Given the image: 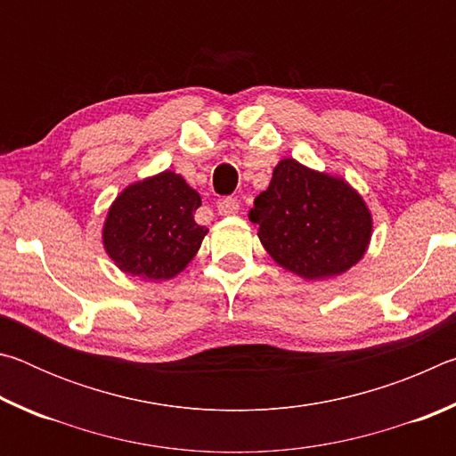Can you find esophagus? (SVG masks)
Listing matches in <instances>:
<instances>
[{
  "instance_id": "esophagus-1",
  "label": "esophagus",
  "mask_w": 456,
  "mask_h": 456,
  "mask_svg": "<svg viewBox=\"0 0 456 456\" xmlns=\"http://www.w3.org/2000/svg\"><path fill=\"white\" fill-rule=\"evenodd\" d=\"M217 211H219V215H235L239 211L237 199H231V197L221 199L217 203Z\"/></svg>"
}]
</instances>
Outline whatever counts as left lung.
Masks as SVG:
<instances>
[{
	"instance_id": "left-lung-1",
	"label": "left lung",
	"mask_w": 456,
	"mask_h": 456,
	"mask_svg": "<svg viewBox=\"0 0 456 456\" xmlns=\"http://www.w3.org/2000/svg\"><path fill=\"white\" fill-rule=\"evenodd\" d=\"M249 219L275 264L304 280L346 273L364 257L372 237L364 199L339 176L296 159L277 163L269 187L253 200Z\"/></svg>"
}]
</instances>
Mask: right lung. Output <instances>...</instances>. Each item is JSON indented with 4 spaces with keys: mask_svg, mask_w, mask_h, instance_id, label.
Instances as JSON below:
<instances>
[{
    "mask_svg": "<svg viewBox=\"0 0 456 456\" xmlns=\"http://www.w3.org/2000/svg\"><path fill=\"white\" fill-rule=\"evenodd\" d=\"M200 197L181 175L163 171L128 184L108 209L102 243L120 272L163 281L197 256L205 227L195 223Z\"/></svg>",
    "mask_w": 456,
    "mask_h": 456,
    "instance_id": "obj_1",
    "label": "right lung"
}]
</instances>
